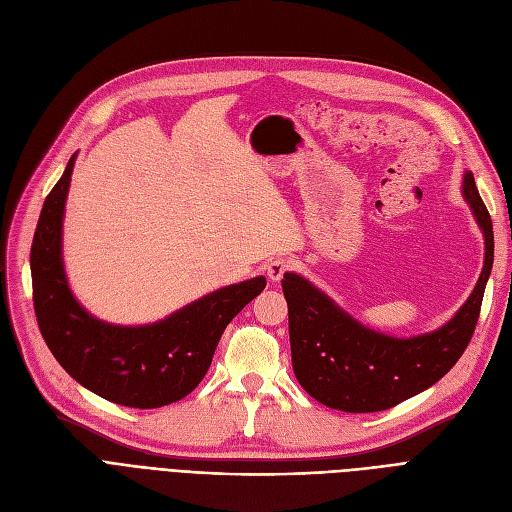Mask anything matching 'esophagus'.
Segmentation results:
<instances>
[{
    "label": "esophagus",
    "mask_w": 512,
    "mask_h": 512,
    "mask_svg": "<svg viewBox=\"0 0 512 512\" xmlns=\"http://www.w3.org/2000/svg\"><path fill=\"white\" fill-rule=\"evenodd\" d=\"M288 271H290V262L286 258H273L267 264V275L271 281H279Z\"/></svg>",
    "instance_id": "1"
}]
</instances>
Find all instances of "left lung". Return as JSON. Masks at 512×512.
<instances>
[{"mask_svg": "<svg viewBox=\"0 0 512 512\" xmlns=\"http://www.w3.org/2000/svg\"><path fill=\"white\" fill-rule=\"evenodd\" d=\"M462 195L485 237V262L468 301L438 330L398 339L370 330L311 281L286 273L292 368L317 402L345 413H375L428 390L462 358L477 328L493 264V226L474 175L464 173Z\"/></svg>", "mask_w": 512, "mask_h": 512, "instance_id": "8db88e82", "label": "left lung"}]
</instances>
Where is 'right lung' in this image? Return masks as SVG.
<instances>
[{
	"mask_svg": "<svg viewBox=\"0 0 512 512\" xmlns=\"http://www.w3.org/2000/svg\"><path fill=\"white\" fill-rule=\"evenodd\" d=\"M76 154L50 190L31 243L33 307L57 362L86 390L133 409L188 396L205 377L224 328L264 290L262 275L209 292L146 326H116L88 313L63 269V214Z\"/></svg>",
	"mask_w": 512,
	"mask_h": 512,
	"instance_id": "1",
	"label": "right lung"
}]
</instances>
